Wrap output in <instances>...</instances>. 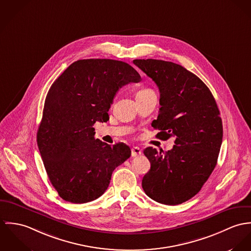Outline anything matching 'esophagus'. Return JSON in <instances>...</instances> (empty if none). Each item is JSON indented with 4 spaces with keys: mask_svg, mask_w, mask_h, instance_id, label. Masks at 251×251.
<instances>
[{
    "mask_svg": "<svg viewBox=\"0 0 251 251\" xmlns=\"http://www.w3.org/2000/svg\"><path fill=\"white\" fill-rule=\"evenodd\" d=\"M141 150H140V148L139 147H133L132 148V150H131V155H132V157H139L141 155Z\"/></svg>",
    "mask_w": 251,
    "mask_h": 251,
    "instance_id": "esophagus-1",
    "label": "esophagus"
}]
</instances>
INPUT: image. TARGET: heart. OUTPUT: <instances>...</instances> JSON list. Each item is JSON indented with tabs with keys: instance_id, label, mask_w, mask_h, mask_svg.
<instances>
[{
	"instance_id": "1",
	"label": "heart",
	"mask_w": 251,
	"mask_h": 251,
	"mask_svg": "<svg viewBox=\"0 0 251 251\" xmlns=\"http://www.w3.org/2000/svg\"><path fill=\"white\" fill-rule=\"evenodd\" d=\"M148 90H151V89H148V88H143V89H140L138 93H141V92H145V91H148Z\"/></svg>"
}]
</instances>
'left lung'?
Here are the masks:
<instances>
[{"instance_id": "8db88e82", "label": "left lung", "mask_w": 251, "mask_h": 251, "mask_svg": "<svg viewBox=\"0 0 251 251\" xmlns=\"http://www.w3.org/2000/svg\"><path fill=\"white\" fill-rule=\"evenodd\" d=\"M133 62L160 90V112L151 124L160 130L156 137L175 139L166 153L144 149L151 167L142 189L159 203L178 205L194 197L216 167L223 142L221 113L208 86L182 65L152 58Z\"/></svg>"}]
</instances>
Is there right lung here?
Masks as SVG:
<instances>
[{"mask_svg":"<svg viewBox=\"0 0 251 251\" xmlns=\"http://www.w3.org/2000/svg\"><path fill=\"white\" fill-rule=\"evenodd\" d=\"M141 78L130 64L114 59H80L51 85L37 131L47 175L65 201L82 204L103 195L112 171L131 156L123 142L94 139L96 121L107 122L120 87Z\"/></svg>","mask_w":251,"mask_h":251,"instance_id":"1","label":"right lung"}]
</instances>
